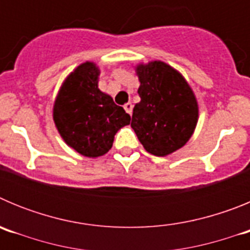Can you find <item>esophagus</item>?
I'll return each mask as SVG.
<instances>
[{"label": "esophagus", "instance_id": "obj_1", "mask_svg": "<svg viewBox=\"0 0 250 250\" xmlns=\"http://www.w3.org/2000/svg\"><path fill=\"white\" fill-rule=\"evenodd\" d=\"M124 109H125V111L127 112L129 115H131L132 112V104L131 103H126L125 105H124Z\"/></svg>", "mask_w": 250, "mask_h": 250}]
</instances>
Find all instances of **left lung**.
Returning a JSON list of instances; mask_svg holds the SVG:
<instances>
[{
	"mask_svg": "<svg viewBox=\"0 0 250 250\" xmlns=\"http://www.w3.org/2000/svg\"><path fill=\"white\" fill-rule=\"evenodd\" d=\"M140 103L131 127L147 152L167 156L187 144L195 131L199 105L191 86L173 66L160 60L135 66Z\"/></svg>",
	"mask_w": 250,
	"mask_h": 250,
	"instance_id": "left-lung-1",
	"label": "left lung"
}]
</instances>
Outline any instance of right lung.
I'll return each mask as SVG.
<instances>
[{
    "label": "right lung",
    "instance_id": "add662e5",
    "mask_svg": "<svg viewBox=\"0 0 250 250\" xmlns=\"http://www.w3.org/2000/svg\"><path fill=\"white\" fill-rule=\"evenodd\" d=\"M100 68L80 63L66 76L55 99L52 118L66 145L87 158L109 151L115 134L130 124V115L99 89Z\"/></svg>",
    "mask_w": 250,
    "mask_h": 250
}]
</instances>
